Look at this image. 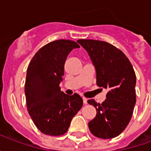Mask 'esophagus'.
<instances>
[{"label": "esophagus", "mask_w": 151, "mask_h": 151, "mask_svg": "<svg viewBox=\"0 0 151 151\" xmlns=\"http://www.w3.org/2000/svg\"><path fill=\"white\" fill-rule=\"evenodd\" d=\"M82 99H83V104H87V99L85 98V97H83Z\"/></svg>", "instance_id": "34e87169"}]
</instances>
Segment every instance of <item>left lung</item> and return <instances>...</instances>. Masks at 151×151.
Returning a JSON list of instances; mask_svg holds the SVG:
<instances>
[{
	"label": "left lung",
	"instance_id": "left-lung-1",
	"mask_svg": "<svg viewBox=\"0 0 151 151\" xmlns=\"http://www.w3.org/2000/svg\"><path fill=\"white\" fill-rule=\"evenodd\" d=\"M91 59L96 70V83L108 89L101 104L89 99L96 108V116L88 123L94 136L110 139L123 132L129 123L136 104V74L122 51L111 43L94 40H78Z\"/></svg>",
	"mask_w": 151,
	"mask_h": 151
}]
</instances>
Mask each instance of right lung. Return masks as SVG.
I'll list each match as a JSON object with an SVG mask.
<instances>
[{
	"label": "right lung",
	"instance_id": "add662e5",
	"mask_svg": "<svg viewBox=\"0 0 151 151\" xmlns=\"http://www.w3.org/2000/svg\"><path fill=\"white\" fill-rule=\"evenodd\" d=\"M78 47L69 40L50 42L35 53L28 65L25 83L27 111L38 129L46 135L65 133L83 104L80 95H66L60 87L66 58Z\"/></svg>",
	"mask_w": 151,
	"mask_h": 151
}]
</instances>
